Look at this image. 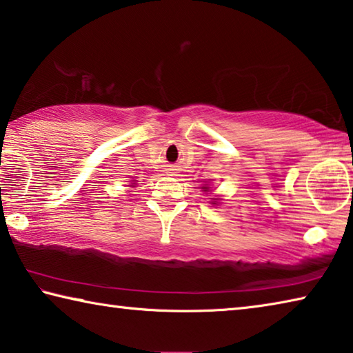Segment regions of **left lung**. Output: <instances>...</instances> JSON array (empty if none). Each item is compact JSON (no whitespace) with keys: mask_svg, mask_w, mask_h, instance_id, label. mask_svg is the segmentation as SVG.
<instances>
[{"mask_svg":"<svg viewBox=\"0 0 353 353\" xmlns=\"http://www.w3.org/2000/svg\"><path fill=\"white\" fill-rule=\"evenodd\" d=\"M202 188H204V191H208V187H202ZM214 202H216V201H214Z\"/></svg>","mask_w":353,"mask_h":353,"instance_id":"1","label":"left lung"}]
</instances>
